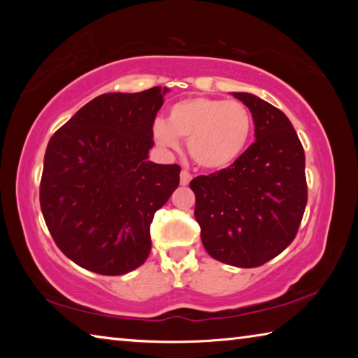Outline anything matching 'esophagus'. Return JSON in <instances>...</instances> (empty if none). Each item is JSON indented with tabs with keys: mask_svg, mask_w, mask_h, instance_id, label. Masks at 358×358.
Here are the masks:
<instances>
[{
	"mask_svg": "<svg viewBox=\"0 0 358 358\" xmlns=\"http://www.w3.org/2000/svg\"><path fill=\"white\" fill-rule=\"evenodd\" d=\"M191 178H192V175H191L189 172H187V171H181V173H180V183H181V185H183V186L189 185Z\"/></svg>",
	"mask_w": 358,
	"mask_h": 358,
	"instance_id": "obj_1",
	"label": "esophagus"
}]
</instances>
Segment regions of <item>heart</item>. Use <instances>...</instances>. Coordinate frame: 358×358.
I'll return each instance as SVG.
<instances>
[{
    "instance_id": "heart-1",
    "label": "heart",
    "mask_w": 358,
    "mask_h": 358,
    "mask_svg": "<svg viewBox=\"0 0 358 358\" xmlns=\"http://www.w3.org/2000/svg\"><path fill=\"white\" fill-rule=\"evenodd\" d=\"M252 115L238 101L215 98L183 99L169 108L166 120L153 123V137L161 147L178 148L187 141V151L203 169H224L243 155L251 138Z\"/></svg>"
}]
</instances>
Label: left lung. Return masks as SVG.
I'll return each mask as SVG.
<instances>
[{
  "instance_id": "left-lung-1",
  "label": "left lung",
  "mask_w": 358,
  "mask_h": 358,
  "mask_svg": "<svg viewBox=\"0 0 358 358\" xmlns=\"http://www.w3.org/2000/svg\"><path fill=\"white\" fill-rule=\"evenodd\" d=\"M250 108L254 142L232 166L201 175L194 216L211 257L252 268L292 243L305 213V151L289 118L251 93H232Z\"/></svg>"
}]
</instances>
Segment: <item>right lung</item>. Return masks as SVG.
Returning a JSON list of instances; mask_svg holds the SVG:
<instances>
[{
  "instance_id": "add662e5",
  "label": "right lung",
  "mask_w": 358,
  "mask_h": 358,
  "mask_svg": "<svg viewBox=\"0 0 358 358\" xmlns=\"http://www.w3.org/2000/svg\"><path fill=\"white\" fill-rule=\"evenodd\" d=\"M167 92L101 94L47 145L41 210L57 246L82 268L117 276L148 257L150 224L180 185V166L148 161Z\"/></svg>"
}]
</instances>
